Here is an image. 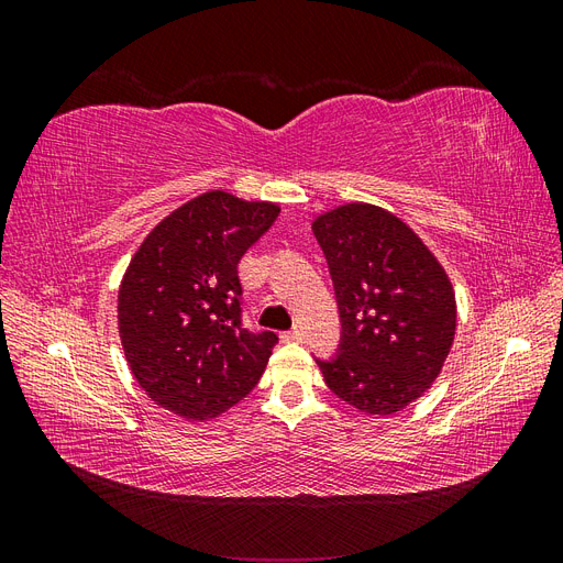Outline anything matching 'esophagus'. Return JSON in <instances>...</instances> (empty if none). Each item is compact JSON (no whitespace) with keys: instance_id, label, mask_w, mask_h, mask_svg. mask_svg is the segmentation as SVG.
Returning a JSON list of instances; mask_svg holds the SVG:
<instances>
[{"instance_id":"esophagus-1","label":"esophagus","mask_w":563,"mask_h":563,"mask_svg":"<svg viewBox=\"0 0 563 563\" xmlns=\"http://www.w3.org/2000/svg\"><path fill=\"white\" fill-rule=\"evenodd\" d=\"M282 340H284V343H300V340H302V333H300L298 329H294V331H284V333H282Z\"/></svg>"}]
</instances>
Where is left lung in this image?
<instances>
[{
    "label": "left lung",
    "instance_id": "8db88e82",
    "mask_svg": "<svg viewBox=\"0 0 563 563\" xmlns=\"http://www.w3.org/2000/svg\"><path fill=\"white\" fill-rule=\"evenodd\" d=\"M340 310V352L319 362L338 399L391 416L432 387L455 335L446 269L401 218L350 201L314 218Z\"/></svg>",
    "mask_w": 563,
    "mask_h": 563
}]
</instances>
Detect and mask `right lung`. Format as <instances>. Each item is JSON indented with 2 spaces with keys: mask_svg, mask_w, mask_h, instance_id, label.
Segmentation results:
<instances>
[{
  "mask_svg": "<svg viewBox=\"0 0 563 563\" xmlns=\"http://www.w3.org/2000/svg\"><path fill=\"white\" fill-rule=\"evenodd\" d=\"M223 190L190 199L152 230L117 298L119 338L145 395L185 420H211L258 385L277 333L242 327V255L279 216Z\"/></svg>",
  "mask_w": 563,
  "mask_h": 563,
  "instance_id": "right-lung-1",
  "label": "right lung"
}]
</instances>
